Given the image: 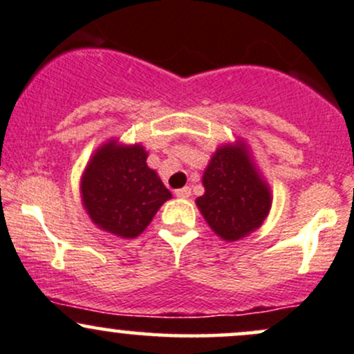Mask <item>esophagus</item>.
<instances>
[{"label":"esophagus","mask_w":354,"mask_h":354,"mask_svg":"<svg viewBox=\"0 0 354 354\" xmlns=\"http://www.w3.org/2000/svg\"><path fill=\"white\" fill-rule=\"evenodd\" d=\"M174 195H176L178 198H188L189 195H192V188H189V186H183V188L176 189V192H174Z\"/></svg>","instance_id":"obj_1"}]
</instances>
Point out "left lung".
I'll return each mask as SVG.
<instances>
[{
    "label": "left lung",
    "mask_w": 354,
    "mask_h": 354,
    "mask_svg": "<svg viewBox=\"0 0 354 354\" xmlns=\"http://www.w3.org/2000/svg\"><path fill=\"white\" fill-rule=\"evenodd\" d=\"M205 195L196 200L201 215L223 240H240L262 225L270 192L255 173L243 147L225 146L203 174Z\"/></svg>",
    "instance_id": "left-lung-1"
}]
</instances>
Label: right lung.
<instances>
[{
	"label": "right lung",
	"instance_id": "add662e5",
	"mask_svg": "<svg viewBox=\"0 0 354 354\" xmlns=\"http://www.w3.org/2000/svg\"><path fill=\"white\" fill-rule=\"evenodd\" d=\"M142 146L109 142L91 159L82 178V201L94 223L134 239L151 223L171 193L146 165Z\"/></svg>",
	"mask_w": 354,
	"mask_h": 354
}]
</instances>
